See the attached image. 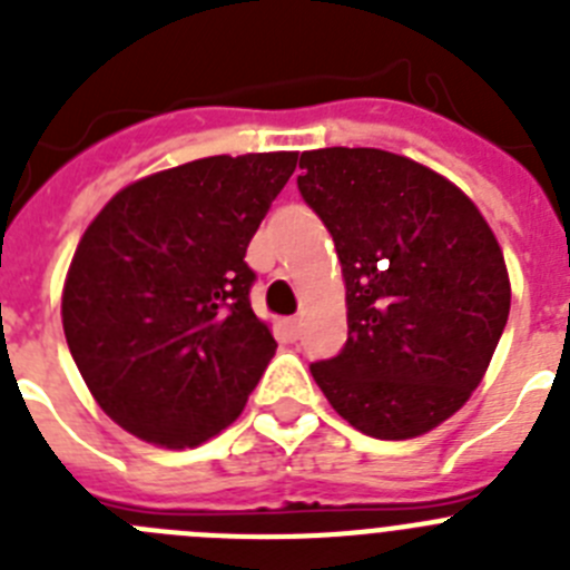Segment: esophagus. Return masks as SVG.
<instances>
[{
    "label": "esophagus",
    "instance_id": "esophagus-1",
    "mask_svg": "<svg viewBox=\"0 0 570 570\" xmlns=\"http://www.w3.org/2000/svg\"><path fill=\"white\" fill-rule=\"evenodd\" d=\"M285 331H288V340H299V334H302L299 316H291V320H285Z\"/></svg>",
    "mask_w": 570,
    "mask_h": 570
}]
</instances>
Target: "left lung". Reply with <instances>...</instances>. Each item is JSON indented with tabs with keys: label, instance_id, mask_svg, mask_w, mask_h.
<instances>
[{
	"label": "left lung",
	"instance_id": "obj_1",
	"mask_svg": "<svg viewBox=\"0 0 570 570\" xmlns=\"http://www.w3.org/2000/svg\"><path fill=\"white\" fill-rule=\"evenodd\" d=\"M299 168L347 302L345 347L311 374L362 434H425L465 405L505 331L511 285L497 236L456 185L405 156L322 148Z\"/></svg>",
	"mask_w": 570,
	"mask_h": 570
}]
</instances>
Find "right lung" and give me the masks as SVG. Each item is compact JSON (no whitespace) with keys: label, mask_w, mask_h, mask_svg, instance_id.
Returning <instances> with one entry per match:
<instances>
[{"label":"right lung","mask_w":570,"mask_h":570,"mask_svg":"<svg viewBox=\"0 0 570 570\" xmlns=\"http://www.w3.org/2000/svg\"><path fill=\"white\" fill-rule=\"evenodd\" d=\"M296 154L208 156L145 176L85 230L62 294L70 356L105 414L163 448L228 428L276 340L250 308L248 242Z\"/></svg>","instance_id":"obj_1"}]
</instances>
